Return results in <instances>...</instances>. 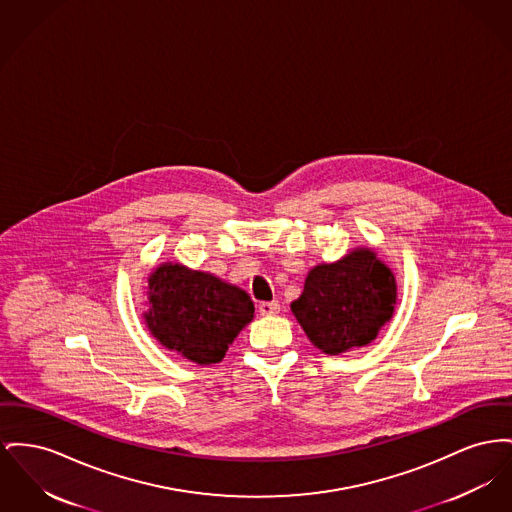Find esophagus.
<instances>
[{
    "label": "esophagus",
    "mask_w": 512,
    "mask_h": 512,
    "mask_svg": "<svg viewBox=\"0 0 512 512\" xmlns=\"http://www.w3.org/2000/svg\"><path fill=\"white\" fill-rule=\"evenodd\" d=\"M259 311H261V315L271 317V315H276L280 311V303L278 301H263L259 305Z\"/></svg>",
    "instance_id": "1"
}]
</instances>
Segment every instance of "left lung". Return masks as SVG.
Segmentation results:
<instances>
[{"mask_svg":"<svg viewBox=\"0 0 512 512\" xmlns=\"http://www.w3.org/2000/svg\"><path fill=\"white\" fill-rule=\"evenodd\" d=\"M398 300L396 276L371 247H354L334 263L307 272L300 298L290 309L309 342L340 356L371 344L389 323Z\"/></svg>","mask_w":512,"mask_h":512,"instance_id":"obj_1","label":"left lung"}]
</instances>
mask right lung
I'll return each mask as SVG.
<instances>
[{
	"label": "right lung",
	"mask_w": 512,
	"mask_h": 512,
	"mask_svg": "<svg viewBox=\"0 0 512 512\" xmlns=\"http://www.w3.org/2000/svg\"><path fill=\"white\" fill-rule=\"evenodd\" d=\"M149 309L143 313L152 336L170 352L199 365L224 360L230 344L255 317L245 290L181 263H160L149 274Z\"/></svg>",
	"instance_id": "1"
}]
</instances>
